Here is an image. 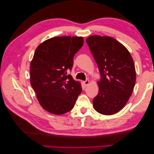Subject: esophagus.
<instances>
[{
    "instance_id": "esophagus-1",
    "label": "esophagus",
    "mask_w": 154,
    "mask_h": 154,
    "mask_svg": "<svg viewBox=\"0 0 154 154\" xmlns=\"http://www.w3.org/2000/svg\"><path fill=\"white\" fill-rule=\"evenodd\" d=\"M89 80H86V81H83V84L85 85V86H87L89 84Z\"/></svg>"
}]
</instances>
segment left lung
Instances as JSON below:
<instances>
[{
	"label": "left lung",
	"instance_id": "left-lung-1",
	"mask_svg": "<svg viewBox=\"0 0 154 154\" xmlns=\"http://www.w3.org/2000/svg\"><path fill=\"white\" fill-rule=\"evenodd\" d=\"M86 42L101 75L97 82L99 93L93 100L94 109L104 115H112L132 95L136 78L134 63L127 48L113 38L94 35Z\"/></svg>",
	"mask_w": 154,
	"mask_h": 154
}]
</instances>
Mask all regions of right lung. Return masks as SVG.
Returning <instances> with one entry per match:
<instances>
[{"label": "right lung", "instance_id": "obj_1", "mask_svg": "<svg viewBox=\"0 0 154 154\" xmlns=\"http://www.w3.org/2000/svg\"><path fill=\"white\" fill-rule=\"evenodd\" d=\"M83 38L54 37L38 45L30 62V84L42 107L61 115L73 109L82 91L81 83L67 71L83 45Z\"/></svg>", "mask_w": 154, "mask_h": 154}]
</instances>
